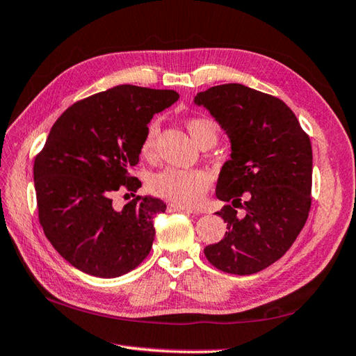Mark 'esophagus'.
Here are the masks:
<instances>
[{
    "instance_id": "34e87169",
    "label": "esophagus",
    "mask_w": 356,
    "mask_h": 356,
    "mask_svg": "<svg viewBox=\"0 0 356 356\" xmlns=\"http://www.w3.org/2000/svg\"><path fill=\"white\" fill-rule=\"evenodd\" d=\"M168 211H170V212H188V213H195L191 208H186V206L176 204V203H170V204H168Z\"/></svg>"
}]
</instances>
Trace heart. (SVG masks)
<instances>
[{
    "label": "heart",
    "mask_w": 356,
    "mask_h": 356,
    "mask_svg": "<svg viewBox=\"0 0 356 356\" xmlns=\"http://www.w3.org/2000/svg\"><path fill=\"white\" fill-rule=\"evenodd\" d=\"M186 129L198 147L206 143H217L218 127L216 122L208 118H191L186 122ZM158 131L159 127L156 122H152L147 127L143 144H140V154L147 159L154 156ZM209 184V175L202 170L165 168L152 177L150 189L153 194L165 198V200L181 206H194L202 202Z\"/></svg>",
    "instance_id": "heart-1"
}]
</instances>
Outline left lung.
Masks as SVG:
<instances>
[{"instance_id": "obj_1", "label": "left lung", "mask_w": 356, "mask_h": 356, "mask_svg": "<svg viewBox=\"0 0 356 356\" xmlns=\"http://www.w3.org/2000/svg\"><path fill=\"white\" fill-rule=\"evenodd\" d=\"M194 104L208 109L230 140L216 188L217 198L232 203L217 212L227 232L204 254L221 271L253 275L282 258L307 222L309 136L282 100L239 83L198 92Z\"/></svg>"}]
</instances>
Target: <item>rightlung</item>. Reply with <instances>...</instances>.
Wrapping results in <instances>:
<instances>
[{"mask_svg":"<svg viewBox=\"0 0 356 356\" xmlns=\"http://www.w3.org/2000/svg\"><path fill=\"white\" fill-rule=\"evenodd\" d=\"M171 89L118 85L74 103L49 130L33 176L39 221L72 267L97 277L136 268L154 241L153 220L167 204L139 197L115 209L112 198L140 181L129 171L153 115L176 103Z\"/></svg>","mask_w":356,"mask_h":356,"instance_id":"right-lung-1","label":"right lung"}]
</instances>
